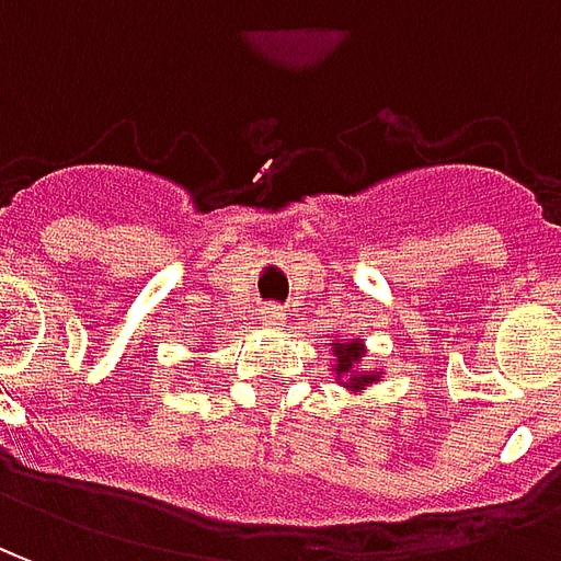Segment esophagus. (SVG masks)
<instances>
[{"mask_svg": "<svg viewBox=\"0 0 561 561\" xmlns=\"http://www.w3.org/2000/svg\"><path fill=\"white\" fill-rule=\"evenodd\" d=\"M261 324L264 328H282L285 324V309L276 304H267L261 309Z\"/></svg>", "mask_w": 561, "mask_h": 561, "instance_id": "obj_1", "label": "esophagus"}]
</instances>
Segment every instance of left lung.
Here are the masks:
<instances>
[{"mask_svg": "<svg viewBox=\"0 0 561 561\" xmlns=\"http://www.w3.org/2000/svg\"><path fill=\"white\" fill-rule=\"evenodd\" d=\"M333 345V366H330V376L336 378V385L345 390H354V393H364L366 388H373L376 381H381V369H364L366 345L364 340H336L330 342Z\"/></svg>", "mask_w": 561, "mask_h": 561, "instance_id": "left-lung-1", "label": "left lung"}]
</instances>
